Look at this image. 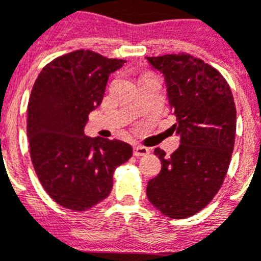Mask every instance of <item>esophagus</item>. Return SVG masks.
Returning <instances> with one entry per match:
<instances>
[{
    "instance_id": "obj_1",
    "label": "esophagus",
    "mask_w": 261,
    "mask_h": 261,
    "mask_svg": "<svg viewBox=\"0 0 261 261\" xmlns=\"http://www.w3.org/2000/svg\"><path fill=\"white\" fill-rule=\"evenodd\" d=\"M149 153H150V150H149L147 147L141 146V145H136V146L133 147V154H135L136 156H144L147 155Z\"/></svg>"
}]
</instances>
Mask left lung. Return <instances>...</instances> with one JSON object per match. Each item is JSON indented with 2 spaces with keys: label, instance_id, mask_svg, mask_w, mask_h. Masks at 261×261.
Listing matches in <instances>:
<instances>
[{
  "label": "left lung",
  "instance_id": "8db88e82",
  "mask_svg": "<svg viewBox=\"0 0 261 261\" xmlns=\"http://www.w3.org/2000/svg\"><path fill=\"white\" fill-rule=\"evenodd\" d=\"M161 71L180 136L170 156L156 147L162 168L147 181L154 208L175 220L205 208L220 191L234 149L237 110L229 84L220 71L188 53L146 57Z\"/></svg>",
  "mask_w": 261,
  "mask_h": 261
}]
</instances>
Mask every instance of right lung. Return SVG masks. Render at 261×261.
Instances as JSON below:
<instances>
[{
	"label": "right lung",
	"mask_w": 261,
	"mask_h": 261,
	"mask_svg": "<svg viewBox=\"0 0 261 261\" xmlns=\"http://www.w3.org/2000/svg\"><path fill=\"white\" fill-rule=\"evenodd\" d=\"M125 64L89 49L60 56L36 78L27 107L30 154L41 186L59 205L84 212L110 195L115 168L132 156L120 140L84 129L100 106L111 73Z\"/></svg>",
	"instance_id": "obj_1"
}]
</instances>
